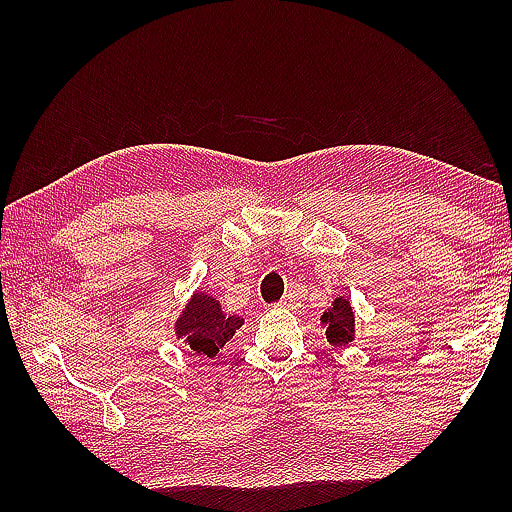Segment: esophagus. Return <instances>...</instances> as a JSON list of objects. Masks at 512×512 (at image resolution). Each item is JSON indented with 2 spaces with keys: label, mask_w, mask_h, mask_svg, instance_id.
<instances>
[{
  "label": "esophagus",
  "mask_w": 512,
  "mask_h": 512,
  "mask_svg": "<svg viewBox=\"0 0 512 512\" xmlns=\"http://www.w3.org/2000/svg\"><path fill=\"white\" fill-rule=\"evenodd\" d=\"M279 306H281V308H286V310H297V306H299V299H297L295 292H288V295L279 301Z\"/></svg>",
  "instance_id": "obj_1"
}]
</instances>
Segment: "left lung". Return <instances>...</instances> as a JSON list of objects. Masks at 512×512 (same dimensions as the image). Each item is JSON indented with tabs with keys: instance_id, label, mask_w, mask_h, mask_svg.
<instances>
[{
	"instance_id": "8db88e82",
	"label": "left lung",
	"mask_w": 512,
	"mask_h": 512,
	"mask_svg": "<svg viewBox=\"0 0 512 512\" xmlns=\"http://www.w3.org/2000/svg\"><path fill=\"white\" fill-rule=\"evenodd\" d=\"M323 323H328V341L332 345H345L354 339V312L347 299H336L330 312L323 314Z\"/></svg>"
}]
</instances>
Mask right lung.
<instances>
[{
  "label": "right lung",
  "mask_w": 512,
  "mask_h": 512,
  "mask_svg": "<svg viewBox=\"0 0 512 512\" xmlns=\"http://www.w3.org/2000/svg\"><path fill=\"white\" fill-rule=\"evenodd\" d=\"M244 319L235 314H224L213 297L198 292L178 319L176 334L189 343L193 352L213 358L222 347L231 341V336Z\"/></svg>",
  "instance_id": "right-lung-1"
}]
</instances>
